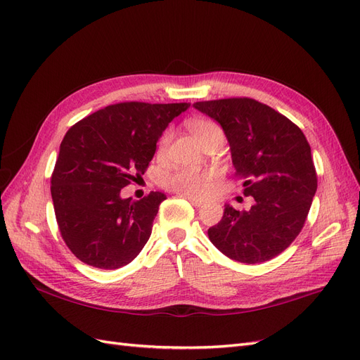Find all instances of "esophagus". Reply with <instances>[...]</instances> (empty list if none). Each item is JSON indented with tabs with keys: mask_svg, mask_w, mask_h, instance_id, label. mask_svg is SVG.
<instances>
[{
	"mask_svg": "<svg viewBox=\"0 0 360 360\" xmlns=\"http://www.w3.org/2000/svg\"><path fill=\"white\" fill-rule=\"evenodd\" d=\"M186 200L193 205V207H201L204 202L200 201V200H195V198H191V197H186Z\"/></svg>",
	"mask_w": 360,
	"mask_h": 360,
	"instance_id": "esophagus-1",
	"label": "esophagus"
}]
</instances>
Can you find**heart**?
Wrapping results in <instances>:
<instances>
[{"mask_svg":"<svg viewBox=\"0 0 360 360\" xmlns=\"http://www.w3.org/2000/svg\"><path fill=\"white\" fill-rule=\"evenodd\" d=\"M186 127L201 146H204L207 141H210L214 136H224L221 126L209 118H191L186 122ZM169 138V132L162 135L158 146V155L165 153ZM214 177L216 174L213 171H195L180 168L169 172L165 180H163V184H165L167 189L179 195H184V197L204 198L212 192Z\"/></svg>","mask_w":360,"mask_h":360,"instance_id":"obj_1","label":"heart"}]
</instances>
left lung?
Masks as SVG:
<instances>
[{
  "label": "left lung",
  "mask_w": 360,
  "mask_h": 360,
  "mask_svg": "<svg viewBox=\"0 0 360 360\" xmlns=\"http://www.w3.org/2000/svg\"><path fill=\"white\" fill-rule=\"evenodd\" d=\"M193 106L224 129L245 195L255 200L243 212L225 204L221 222L209 228L210 242L238 263L275 258L299 236L317 191L307 138L285 115L248 97Z\"/></svg>",
  "instance_id": "8db88e82"
}]
</instances>
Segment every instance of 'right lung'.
<instances>
[{"label":"right lung","mask_w":360,"mask_h":360,"mask_svg":"<svg viewBox=\"0 0 360 360\" xmlns=\"http://www.w3.org/2000/svg\"><path fill=\"white\" fill-rule=\"evenodd\" d=\"M191 103L123 102L73 124L60 146L51 195L63 240L82 263L114 270L136 258L165 193L123 198L141 179L156 143Z\"/></svg>","instance_id":"add662e5"}]
</instances>
